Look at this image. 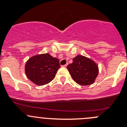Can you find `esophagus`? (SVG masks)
Listing matches in <instances>:
<instances>
[{
  "label": "esophagus",
  "instance_id": "obj_1",
  "mask_svg": "<svg viewBox=\"0 0 127 127\" xmlns=\"http://www.w3.org/2000/svg\"><path fill=\"white\" fill-rule=\"evenodd\" d=\"M67 64H66L63 65V67H67Z\"/></svg>",
  "mask_w": 127,
  "mask_h": 127
}]
</instances>
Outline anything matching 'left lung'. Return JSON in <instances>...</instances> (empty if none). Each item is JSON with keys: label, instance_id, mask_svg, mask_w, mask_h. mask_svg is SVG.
Returning <instances> with one entry per match:
<instances>
[{"label": "left lung", "instance_id": "8db88e82", "mask_svg": "<svg viewBox=\"0 0 127 127\" xmlns=\"http://www.w3.org/2000/svg\"><path fill=\"white\" fill-rule=\"evenodd\" d=\"M72 61V63L67 65V69L73 80L83 86L93 84L99 72L96 64L82 55L75 56Z\"/></svg>", "mask_w": 127, "mask_h": 127}]
</instances>
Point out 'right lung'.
Instances as JSON below:
<instances>
[{"instance_id": "obj_1", "label": "right lung", "mask_w": 127, "mask_h": 127, "mask_svg": "<svg viewBox=\"0 0 127 127\" xmlns=\"http://www.w3.org/2000/svg\"><path fill=\"white\" fill-rule=\"evenodd\" d=\"M60 67L58 59L45 53L30 58L26 63L25 73L33 83L43 85L54 79Z\"/></svg>"}]
</instances>
